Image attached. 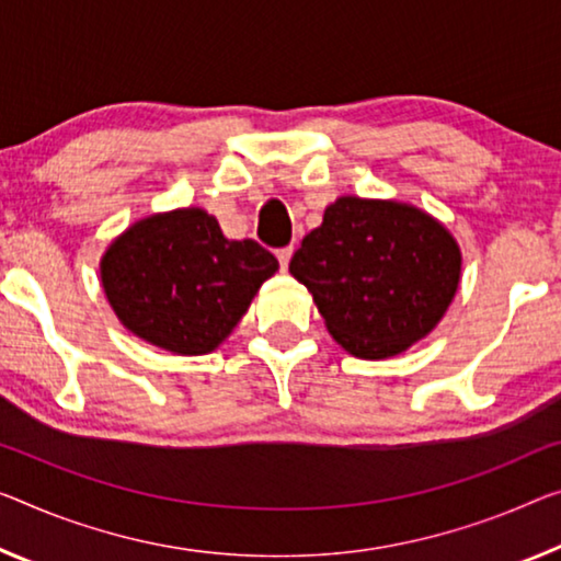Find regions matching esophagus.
<instances>
[{"label":"esophagus","instance_id":"esophagus-1","mask_svg":"<svg viewBox=\"0 0 561 561\" xmlns=\"http://www.w3.org/2000/svg\"><path fill=\"white\" fill-rule=\"evenodd\" d=\"M275 255H278L280 271H288V263H290V255H293V245H286V248H278V251H275Z\"/></svg>","mask_w":561,"mask_h":561}]
</instances>
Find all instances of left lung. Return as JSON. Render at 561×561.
Returning <instances> with one entry per match:
<instances>
[{"label": "left lung", "instance_id": "8db88e82", "mask_svg": "<svg viewBox=\"0 0 561 561\" xmlns=\"http://www.w3.org/2000/svg\"><path fill=\"white\" fill-rule=\"evenodd\" d=\"M325 329L358 358H389L442 321L461 280V251L428 213L343 195L290 257Z\"/></svg>", "mask_w": 561, "mask_h": 561}]
</instances>
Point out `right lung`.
I'll return each mask as SVG.
<instances>
[{
	"mask_svg": "<svg viewBox=\"0 0 561 561\" xmlns=\"http://www.w3.org/2000/svg\"><path fill=\"white\" fill-rule=\"evenodd\" d=\"M278 261L255 240H228L203 208L137 220L102 255L100 278L119 323L180 356L220 346Z\"/></svg>",
	"mask_w": 561,
	"mask_h": 561,
	"instance_id": "add662e5",
	"label": "right lung"
}]
</instances>
